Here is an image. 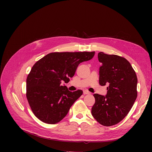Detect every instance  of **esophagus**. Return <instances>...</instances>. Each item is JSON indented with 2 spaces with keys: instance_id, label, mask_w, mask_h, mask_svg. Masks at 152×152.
<instances>
[{
  "instance_id": "esophagus-1",
  "label": "esophagus",
  "mask_w": 152,
  "mask_h": 152,
  "mask_svg": "<svg viewBox=\"0 0 152 152\" xmlns=\"http://www.w3.org/2000/svg\"><path fill=\"white\" fill-rule=\"evenodd\" d=\"M83 94H84V95H86V94H90L91 92H89L88 91H87V90H84V91H83Z\"/></svg>"
}]
</instances>
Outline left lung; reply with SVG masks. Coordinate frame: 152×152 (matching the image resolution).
I'll return each mask as SVG.
<instances>
[{"label":"left lung","mask_w":152,"mask_h":152,"mask_svg":"<svg viewBox=\"0 0 152 152\" xmlns=\"http://www.w3.org/2000/svg\"><path fill=\"white\" fill-rule=\"evenodd\" d=\"M101 63L99 83L108 84L107 94H94L95 102L91 113L100 124L111 126L118 124L128 114L137 96V78L131 63L116 55L98 53Z\"/></svg>","instance_id":"obj_1"}]
</instances>
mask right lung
I'll use <instances>...</instances> for the list:
<instances>
[{
	"instance_id": "obj_1",
	"label": "right lung",
	"mask_w": 152,
	"mask_h": 152,
	"mask_svg": "<svg viewBox=\"0 0 152 152\" xmlns=\"http://www.w3.org/2000/svg\"><path fill=\"white\" fill-rule=\"evenodd\" d=\"M95 52H53L37 61L26 79V97L34 115L47 124L60 122L83 91H68L69 82L78 65L91 60Z\"/></svg>"
}]
</instances>
